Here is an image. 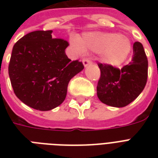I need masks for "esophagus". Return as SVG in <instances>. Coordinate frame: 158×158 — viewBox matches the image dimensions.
<instances>
[{"instance_id":"obj_1","label":"esophagus","mask_w":158,"mask_h":158,"mask_svg":"<svg viewBox=\"0 0 158 158\" xmlns=\"http://www.w3.org/2000/svg\"><path fill=\"white\" fill-rule=\"evenodd\" d=\"M83 64H84V65L85 67L88 66L89 64H92V61L90 60L89 59H87V58H84V60H83Z\"/></svg>"}]
</instances>
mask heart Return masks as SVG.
Returning a JSON list of instances; mask_svg holds the SVG:
<instances>
[{"label":"heart","instance_id":"obj_1","mask_svg":"<svg viewBox=\"0 0 158 158\" xmlns=\"http://www.w3.org/2000/svg\"><path fill=\"white\" fill-rule=\"evenodd\" d=\"M71 46L76 52L81 54L85 50L100 52L102 62L110 65L121 64L130 53L131 44L125 37L115 33L93 32L86 33L79 38L72 39Z\"/></svg>","mask_w":158,"mask_h":158}]
</instances>
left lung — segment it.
<instances>
[{
	"label": "left lung",
	"mask_w": 158,
	"mask_h": 158,
	"mask_svg": "<svg viewBox=\"0 0 158 158\" xmlns=\"http://www.w3.org/2000/svg\"><path fill=\"white\" fill-rule=\"evenodd\" d=\"M148 65V58L139 42L134 43L132 58L121 69L98 63L101 76L97 86V94L99 100L114 107L129 105L144 89Z\"/></svg>",
	"instance_id": "8db88e82"
}]
</instances>
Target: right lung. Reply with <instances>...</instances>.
<instances>
[{
  "label": "right lung",
  "instance_id": "1",
  "mask_svg": "<svg viewBox=\"0 0 158 158\" xmlns=\"http://www.w3.org/2000/svg\"><path fill=\"white\" fill-rule=\"evenodd\" d=\"M52 30L34 31L14 45L9 76L16 97L28 106L50 110L65 99L69 80L84 68L69 59L68 42L53 38Z\"/></svg>",
  "mask_w": 158,
  "mask_h": 158
}]
</instances>
